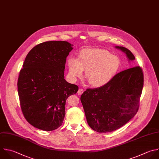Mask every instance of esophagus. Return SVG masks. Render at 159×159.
Instances as JSON below:
<instances>
[{"label":"esophagus","mask_w":159,"mask_h":159,"mask_svg":"<svg viewBox=\"0 0 159 159\" xmlns=\"http://www.w3.org/2000/svg\"><path fill=\"white\" fill-rule=\"evenodd\" d=\"M83 91H83V89H79L78 91V92H77V93H78V95H81V94H83Z\"/></svg>","instance_id":"esophagus-1"}]
</instances>
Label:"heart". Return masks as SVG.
I'll use <instances>...</instances> for the list:
<instances>
[{"mask_svg":"<svg viewBox=\"0 0 159 159\" xmlns=\"http://www.w3.org/2000/svg\"><path fill=\"white\" fill-rule=\"evenodd\" d=\"M69 76L75 80L82 76L83 70L89 83L94 87L108 84L117 75L120 66V59L108 51L99 48H85L78 58L70 57L67 61Z\"/></svg>","mask_w":159,"mask_h":159,"instance_id":"obj_1","label":"heart"}]
</instances>
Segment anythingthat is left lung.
<instances>
[{"label": "left lung", "instance_id": "obj_1", "mask_svg": "<svg viewBox=\"0 0 159 159\" xmlns=\"http://www.w3.org/2000/svg\"><path fill=\"white\" fill-rule=\"evenodd\" d=\"M129 60H135L132 53L123 47H116ZM143 86V73L140 66H134L118 73L106 85L87 89L81 96L89 127L99 133L116 130L136 114Z\"/></svg>", "mask_w": 159, "mask_h": 159}]
</instances>
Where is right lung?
Segmentation results:
<instances>
[{
  "instance_id": "add662e5",
  "label": "right lung",
  "mask_w": 159,
  "mask_h": 159,
  "mask_svg": "<svg viewBox=\"0 0 159 159\" xmlns=\"http://www.w3.org/2000/svg\"><path fill=\"white\" fill-rule=\"evenodd\" d=\"M72 45L65 41H50L34 47L20 70L18 93L22 112L27 122L45 131L62 125L68 98L78 86L64 78L66 57Z\"/></svg>"
}]
</instances>
